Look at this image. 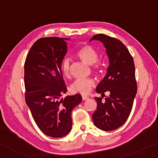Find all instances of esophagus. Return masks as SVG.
Segmentation results:
<instances>
[{"label": "esophagus", "instance_id": "1", "mask_svg": "<svg viewBox=\"0 0 158 158\" xmlns=\"http://www.w3.org/2000/svg\"><path fill=\"white\" fill-rule=\"evenodd\" d=\"M88 98V96H85V95H82V101H85V100H86V99H87Z\"/></svg>", "mask_w": 158, "mask_h": 158}]
</instances>
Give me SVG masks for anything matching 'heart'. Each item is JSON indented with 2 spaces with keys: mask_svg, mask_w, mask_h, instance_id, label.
Listing matches in <instances>:
<instances>
[{
  "mask_svg": "<svg viewBox=\"0 0 158 158\" xmlns=\"http://www.w3.org/2000/svg\"><path fill=\"white\" fill-rule=\"evenodd\" d=\"M76 56L84 62L92 65L94 72L98 73L102 67V63L98 60V53L95 48L88 44L82 45L77 50ZM61 71L64 76L68 77L70 74V62L67 58L62 60L61 64ZM95 85V80L89 77L86 79H77L72 83L71 90L73 93H81L87 94Z\"/></svg>",
  "mask_w": 158,
  "mask_h": 158,
  "instance_id": "heart-1",
  "label": "heart"
}]
</instances>
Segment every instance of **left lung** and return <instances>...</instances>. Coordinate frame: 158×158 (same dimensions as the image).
<instances>
[{
    "instance_id": "obj_1",
    "label": "left lung",
    "mask_w": 158,
    "mask_h": 158,
    "mask_svg": "<svg viewBox=\"0 0 158 158\" xmlns=\"http://www.w3.org/2000/svg\"><path fill=\"white\" fill-rule=\"evenodd\" d=\"M103 43L110 65L106 77L96 87L101 97H95L97 108L92 114L94 125L105 131L117 129L128 119L133 106L137 86L134 60L126 46L117 39L98 34L90 41ZM110 96L102 100L104 92Z\"/></svg>"
}]
</instances>
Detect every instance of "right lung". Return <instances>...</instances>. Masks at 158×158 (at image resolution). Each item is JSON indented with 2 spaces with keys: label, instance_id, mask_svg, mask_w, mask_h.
Instances as JSON below:
<instances>
[{
  "label": "right lung",
  "instance_id": "1",
  "mask_svg": "<svg viewBox=\"0 0 158 158\" xmlns=\"http://www.w3.org/2000/svg\"><path fill=\"white\" fill-rule=\"evenodd\" d=\"M67 40L39 39L29 51L24 64L26 103L40 131L56 138L71 131L72 110L82 101L78 94L60 98L67 92L61 71L68 50Z\"/></svg>",
  "mask_w": 158,
  "mask_h": 158
}]
</instances>
